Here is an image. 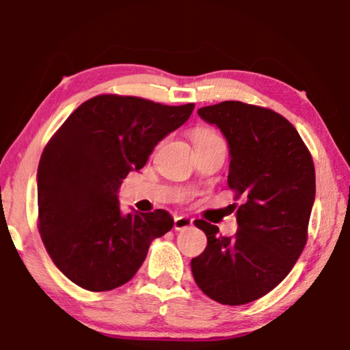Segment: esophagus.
<instances>
[{
	"instance_id": "esophagus-1",
	"label": "esophagus",
	"mask_w": 350,
	"mask_h": 350,
	"mask_svg": "<svg viewBox=\"0 0 350 350\" xmlns=\"http://www.w3.org/2000/svg\"><path fill=\"white\" fill-rule=\"evenodd\" d=\"M193 225V219L188 217V216H176L174 217V228L176 230H183V228H188Z\"/></svg>"
}]
</instances>
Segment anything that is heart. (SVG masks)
Wrapping results in <instances>:
<instances>
[{"instance_id":"b5f03b06","label":"heart","mask_w":350,"mask_h":350,"mask_svg":"<svg viewBox=\"0 0 350 350\" xmlns=\"http://www.w3.org/2000/svg\"><path fill=\"white\" fill-rule=\"evenodd\" d=\"M215 137H217V135L213 131H210V129H206V128H198V129H194V133H193L194 145L200 144V142H206L210 139H215Z\"/></svg>"}]
</instances>
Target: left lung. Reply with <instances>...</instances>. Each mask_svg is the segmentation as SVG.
Wrapping results in <instances>:
<instances>
[{"mask_svg":"<svg viewBox=\"0 0 350 350\" xmlns=\"http://www.w3.org/2000/svg\"><path fill=\"white\" fill-rule=\"evenodd\" d=\"M228 144V187L245 202L236 210L239 230L217 236L216 225L194 224L206 247L191 259L194 281L221 304L242 306L273 290L292 270L307 241L315 167L309 150L287 118L241 102L198 111Z\"/></svg>","mask_w":350,"mask_h":350,"instance_id":"1","label":"left lung"}]
</instances>
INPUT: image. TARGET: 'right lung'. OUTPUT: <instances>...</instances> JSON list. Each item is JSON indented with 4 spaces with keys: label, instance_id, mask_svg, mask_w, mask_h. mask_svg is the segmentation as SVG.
Segmentation results:
<instances>
[{
    "label": "right lung",
    "instance_id": "obj_1",
    "mask_svg": "<svg viewBox=\"0 0 350 350\" xmlns=\"http://www.w3.org/2000/svg\"><path fill=\"white\" fill-rule=\"evenodd\" d=\"M193 109V103L97 96L46 145L37 171L40 233L54 264L77 286L91 292L123 286L144 264L152 239L173 228L165 210L122 213L118 189Z\"/></svg>",
    "mask_w": 350,
    "mask_h": 350
}]
</instances>
